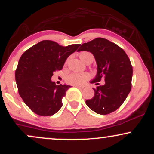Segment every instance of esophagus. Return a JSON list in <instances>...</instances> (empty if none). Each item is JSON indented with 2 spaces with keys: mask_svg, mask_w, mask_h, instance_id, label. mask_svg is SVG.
Instances as JSON below:
<instances>
[{
  "mask_svg": "<svg viewBox=\"0 0 154 154\" xmlns=\"http://www.w3.org/2000/svg\"><path fill=\"white\" fill-rule=\"evenodd\" d=\"M76 87H77V88H79V89H81V90L84 89V87H83V86H76Z\"/></svg>",
  "mask_w": 154,
  "mask_h": 154,
  "instance_id": "esophagus-1",
  "label": "esophagus"
}]
</instances>
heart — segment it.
Segmentation results:
<instances>
[{
  "label": "heart",
  "instance_id": "heart-1",
  "mask_svg": "<svg viewBox=\"0 0 154 154\" xmlns=\"http://www.w3.org/2000/svg\"><path fill=\"white\" fill-rule=\"evenodd\" d=\"M90 56H92V54H90L89 52H86V51H82L79 55V58L83 62H85V61ZM89 77L90 75L87 72H81V73H76L75 72V73H72L67 76L66 80L69 84L75 86H79L82 85L84 82L89 79Z\"/></svg>",
  "mask_w": 154,
  "mask_h": 154
}]
</instances>
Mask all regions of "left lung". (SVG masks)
<instances>
[{"label": "left lung", "instance_id": "left-lung-1", "mask_svg": "<svg viewBox=\"0 0 154 154\" xmlns=\"http://www.w3.org/2000/svg\"><path fill=\"white\" fill-rule=\"evenodd\" d=\"M86 51L94 56L97 63L96 76L91 83L95 95L87 100L91 110L102 115L114 112L121 106L131 91L132 66L128 55L122 48L106 39L98 38L83 43L77 51ZM105 80L103 86L98 82Z\"/></svg>", "mask_w": 154, "mask_h": 154}]
</instances>
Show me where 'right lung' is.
Here are the masks:
<instances>
[{
	"mask_svg": "<svg viewBox=\"0 0 154 154\" xmlns=\"http://www.w3.org/2000/svg\"><path fill=\"white\" fill-rule=\"evenodd\" d=\"M79 44L62 46L52 40H43L21 56L15 72L19 95L33 112L54 115L62 106V98L71 86L56 85L51 81L54 72L61 70L67 58Z\"/></svg>",
	"mask_w": 154,
	"mask_h": 154,
	"instance_id": "right-lung-1",
	"label": "right lung"
}]
</instances>
